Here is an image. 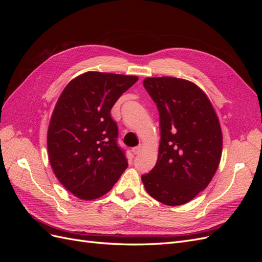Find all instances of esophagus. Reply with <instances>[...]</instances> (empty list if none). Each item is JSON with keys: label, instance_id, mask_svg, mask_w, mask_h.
<instances>
[{"label": "esophagus", "instance_id": "1", "mask_svg": "<svg viewBox=\"0 0 262 262\" xmlns=\"http://www.w3.org/2000/svg\"><path fill=\"white\" fill-rule=\"evenodd\" d=\"M132 150H133L134 154H139V153L141 152V150H142V145L140 144V145H138V146H136V147H133Z\"/></svg>", "mask_w": 262, "mask_h": 262}]
</instances>
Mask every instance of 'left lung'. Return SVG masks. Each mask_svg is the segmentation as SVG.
Listing matches in <instances>:
<instances>
[{
  "instance_id": "1",
  "label": "left lung",
  "mask_w": 262,
  "mask_h": 262,
  "mask_svg": "<svg viewBox=\"0 0 262 262\" xmlns=\"http://www.w3.org/2000/svg\"><path fill=\"white\" fill-rule=\"evenodd\" d=\"M143 85L160 113L161 143L156 165L142 182L161 203L185 204L217 170L223 147L217 115L207 94L184 78L146 77Z\"/></svg>"
}]
</instances>
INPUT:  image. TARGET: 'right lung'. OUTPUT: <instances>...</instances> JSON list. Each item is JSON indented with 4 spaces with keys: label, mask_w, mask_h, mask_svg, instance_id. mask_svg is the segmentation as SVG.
Segmentation results:
<instances>
[{
    "label": "right lung",
    "mask_w": 262,
    "mask_h": 262,
    "mask_svg": "<svg viewBox=\"0 0 262 262\" xmlns=\"http://www.w3.org/2000/svg\"><path fill=\"white\" fill-rule=\"evenodd\" d=\"M138 80L90 71L73 78L54 106L47 134L49 161L63 187L82 200L106 194L128 167L110 110Z\"/></svg>",
    "instance_id": "add662e5"
}]
</instances>
